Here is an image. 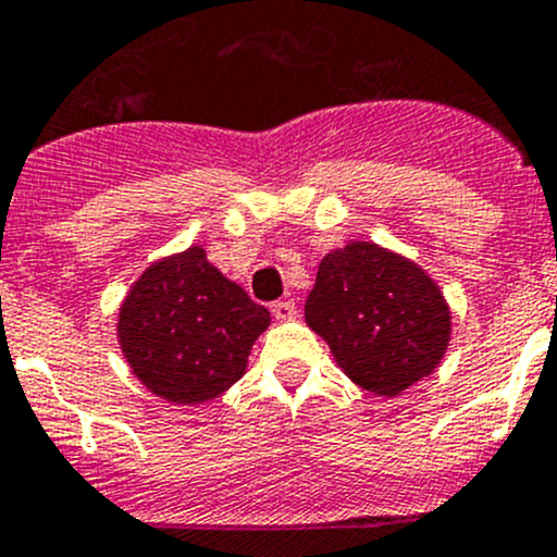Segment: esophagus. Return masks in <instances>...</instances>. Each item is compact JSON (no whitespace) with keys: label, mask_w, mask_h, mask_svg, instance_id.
Instances as JSON below:
<instances>
[{"label":"esophagus","mask_w":557,"mask_h":557,"mask_svg":"<svg viewBox=\"0 0 557 557\" xmlns=\"http://www.w3.org/2000/svg\"><path fill=\"white\" fill-rule=\"evenodd\" d=\"M272 314L280 320V323H288V320L296 318V305L290 299L288 301H274Z\"/></svg>","instance_id":"1"}]
</instances>
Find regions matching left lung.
I'll use <instances>...</instances> for the list:
<instances>
[{
  "label": "left lung",
  "mask_w": 557,
  "mask_h": 557,
  "mask_svg": "<svg viewBox=\"0 0 557 557\" xmlns=\"http://www.w3.org/2000/svg\"><path fill=\"white\" fill-rule=\"evenodd\" d=\"M305 320L352 383L385 398L429 377L453 331L440 285L374 243H350L320 261Z\"/></svg>",
  "instance_id": "8db88e82"
}]
</instances>
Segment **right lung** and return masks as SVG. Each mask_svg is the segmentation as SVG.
<instances>
[{
    "instance_id": "obj_1",
    "label": "right lung",
    "mask_w": 557,
    "mask_h": 557,
    "mask_svg": "<svg viewBox=\"0 0 557 557\" xmlns=\"http://www.w3.org/2000/svg\"><path fill=\"white\" fill-rule=\"evenodd\" d=\"M267 307L223 277L205 247L150 263L117 312V342L137 380L156 396L194 407L228 391L269 329Z\"/></svg>"
}]
</instances>
